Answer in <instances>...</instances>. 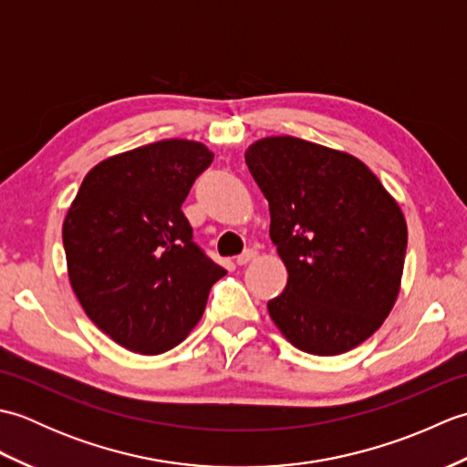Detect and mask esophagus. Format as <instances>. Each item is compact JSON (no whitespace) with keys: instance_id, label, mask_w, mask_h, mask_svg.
Listing matches in <instances>:
<instances>
[{"instance_id":"34e87169","label":"esophagus","mask_w":467,"mask_h":467,"mask_svg":"<svg viewBox=\"0 0 467 467\" xmlns=\"http://www.w3.org/2000/svg\"><path fill=\"white\" fill-rule=\"evenodd\" d=\"M256 256H259V253H256L254 249H246L243 254H239V256H236V265H249L251 261H254L256 259Z\"/></svg>"}]
</instances>
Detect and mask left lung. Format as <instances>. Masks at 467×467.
I'll list each match as a JSON object with an SVG mask.
<instances>
[{"label": "left lung", "instance_id": "obj_1", "mask_svg": "<svg viewBox=\"0 0 467 467\" xmlns=\"http://www.w3.org/2000/svg\"><path fill=\"white\" fill-rule=\"evenodd\" d=\"M269 201L271 241L286 266L266 309L285 339L311 355L361 345L401 289L408 223L369 166L295 136H266L244 152Z\"/></svg>", "mask_w": 467, "mask_h": 467}]
</instances>
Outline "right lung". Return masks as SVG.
Returning <instances> with one entry per match:
<instances>
[{
	"mask_svg": "<svg viewBox=\"0 0 467 467\" xmlns=\"http://www.w3.org/2000/svg\"><path fill=\"white\" fill-rule=\"evenodd\" d=\"M213 158L186 138L114 154L84 176L67 208L69 285L90 321L128 351L161 355L182 343L226 275L192 243L181 211Z\"/></svg>",
	"mask_w": 467,
	"mask_h": 467,
	"instance_id": "1",
	"label": "right lung"
}]
</instances>
